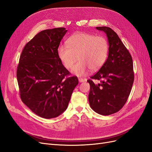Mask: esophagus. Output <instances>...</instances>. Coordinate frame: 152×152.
<instances>
[{
	"instance_id": "34e87169",
	"label": "esophagus",
	"mask_w": 152,
	"mask_h": 152,
	"mask_svg": "<svg viewBox=\"0 0 152 152\" xmlns=\"http://www.w3.org/2000/svg\"><path fill=\"white\" fill-rule=\"evenodd\" d=\"M86 80V79H82V78H79V82H85Z\"/></svg>"
}]
</instances>
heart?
Segmentation results:
<instances>
[{
    "mask_svg": "<svg viewBox=\"0 0 152 152\" xmlns=\"http://www.w3.org/2000/svg\"><path fill=\"white\" fill-rule=\"evenodd\" d=\"M109 44L102 35L78 33L71 36L67 44H61L58 49V57L65 68H72L74 74L83 75L90 68L98 70L106 62L108 56Z\"/></svg>",
    "mask_w": 152,
    "mask_h": 152,
    "instance_id": "b5f03b06",
    "label": "heart"
}]
</instances>
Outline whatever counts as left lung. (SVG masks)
Returning a JSON list of instances; mask_svg holds the SVG:
<instances>
[{
	"mask_svg": "<svg viewBox=\"0 0 152 152\" xmlns=\"http://www.w3.org/2000/svg\"><path fill=\"white\" fill-rule=\"evenodd\" d=\"M96 28L107 34L108 56L104 65L91 79L89 102L94 111L102 115L118 112L125 104L134 82L133 63L131 54L118 35L107 26ZM93 79L100 82L94 84Z\"/></svg>",
	"mask_w": 152,
	"mask_h": 152,
	"instance_id": "1",
	"label": "left lung"
}]
</instances>
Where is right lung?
<instances>
[{
    "label": "right lung",
    "mask_w": 152,
    "mask_h": 152,
    "mask_svg": "<svg viewBox=\"0 0 152 152\" xmlns=\"http://www.w3.org/2000/svg\"><path fill=\"white\" fill-rule=\"evenodd\" d=\"M65 28L40 31L27 43L20 55L16 77L23 103L38 116L56 117L68 107L79 84L58 57L59 43Z\"/></svg>",
    "instance_id": "obj_1"
}]
</instances>
